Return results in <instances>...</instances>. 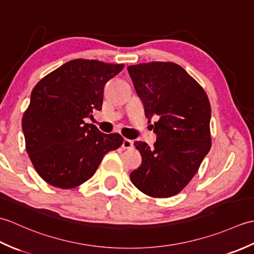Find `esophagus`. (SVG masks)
Wrapping results in <instances>:
<instances>
[{"mask_svg":"<svg viewBox=\"0 0 254 254\" xmlns=\"http://www.w3.org/2000/svg\"><path fill=\"white\" fill-rule=\"evenodd\" d=\"M122 147L124 149H130L133 147V142L131 139H127V138H124L123 142H122Z\"/></svg>","mask_w":254,"mask_h":254,"instance_id":"obj_1","label":"esophagus"}]
</instances>
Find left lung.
Wrapping results in <instances>:
<instances>
[{"mask_svg": "<svg viewBox=\"0 0 254 254\" xmlns=\"http://www.w3.org/2000/svg\"><path fill=\"white\" fill-rule=\"evenodd\" d=\"M127 71L145 116L149 120L157 118L154 147L134 143L142 164L131 172V181L149 196L176 195L191 181L210 149L207 95L176 63H141Z\"/></svg>", "mask_w": 254, "mask_h": 254, "instance_id": "1", "label": "left lung"}]
</instances>
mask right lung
Instances as JSON below:
<instances>
[{"label":"right lung","instance_id":"right-lung-1","mask_svg":"<svg viewBox=\"0 0 254 254\" xmlns=\"http://www.w3.org/2000/svg\"><path fill=\"white\" fill-rule=\"evenodd\" d=\"M122 68L123 64L76 59L32 89L21 127L27 153L47 183L78 187L94 176L108 152L121 146L120 134L102 133L84 119L101 110L105 85Z\"/></svg>","mask_w":254,"mask_h":254}]
</instances>
